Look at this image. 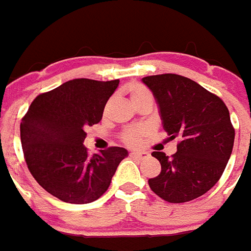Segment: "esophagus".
I'll return each instance as SVG.
<instances>
[{
    "instance_id": "1",
    "label": "esophagus",
    "mask_w": 251,
    "mask_h": 251,
    "mask_svg": "<svg viewBox=\"0 0 251 251\" xmlns=\"http://www.w3.org/2000/svg\"><path fill=\"white\" fill-rule=\"evenodd\" d=\"M130 156H131V157H138V159H145V157L149 156V153H147V152H142V151H133V152H130Z\"/></svg>"
}]
</instances>
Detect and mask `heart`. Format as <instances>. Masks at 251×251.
I'll use <instances>...</instances> for the list:
<instances>
[{"mask_svg":"<svg viewBox=\"0 0 251 251\" xmlns=\"http://www.w3.org/2000/svg\"><path fill=\"white\" fill-rule=\"evenodd\" d=\"M126 92L129 95L130 101L133 102L134 106H137L138 104H142V102H151L153 101V96L151 94V91L142 83H131L127 86L126 88ZM108 108V105H106ZM145 131L142 129H129L126 130L124 133V142L127 143V145H137L138 142L141 141V138L143 137Z\"/></svg>","mask_w":251,"mask_h":251,"instance_id":"obj_1","label":"heart"}]
</instances>
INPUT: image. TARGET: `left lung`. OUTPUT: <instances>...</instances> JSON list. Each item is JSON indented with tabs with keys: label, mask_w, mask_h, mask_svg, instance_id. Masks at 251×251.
<instances>
[{
	"label": "left lung",
	"mask_w": 251,
	"mask_h": 251,
	"mask_svg": "<svg viewBox=\"0 0 251 251\" xmlns=\"http://www.w3.org/2000/svg\"><path fill=\"white\" fill-rule=\"evenodd\" d=\"M159 106L169 139L179 138L172 157L153 151L161 172L149 179L151 190L171 203H183L210 190L222 177L229 160L234 129L222 99L194 80L177 75L146 76Z\"/></svg>",
	"instance_id": "8db88e82"
}]
</instances>
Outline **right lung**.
I'll return each instance as SVG.
<instances>
[{
    "label": "right lung",
    "mask_w": 251,
    "mask_h": 251,
    "mask_svg": "<svg viewBox=\"0 0 251 251\" xmlns=\"http://www.w3.org/2000/svg\"><path fill=\"white\" fill-rule=\"evenodd\" d=\"M120 80H69L39 95L21 122L25 163L37 183L62 202L84 204L101 197L127 150L88 155L86 127L101 121Z\"/></svg>",
    "instance_id": "obj_1"
}]
</instances>
